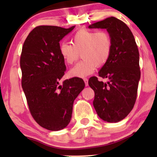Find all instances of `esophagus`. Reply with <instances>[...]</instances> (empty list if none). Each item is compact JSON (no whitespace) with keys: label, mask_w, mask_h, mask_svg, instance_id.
<instances>
[{"label":"esophagus","mask_w":157,"mask_h":157,"mask_svg":"<svg viewBox=\"0 0 157 157\" xmlns=\"http://www.w3.org/2000/svg\"><path fill=\"white\" fill-rule=\"evenodd\" d=\"M84 81L85 85H86V86H88V79H87V78H84Z\"/></svg>","instance_id":"obj_1"}]
</instances>
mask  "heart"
I'll list each match as a JSON object with an SVG mask.
<instances>
[{"mask_svg": "<svg viewBox=\"0 0 157 157\" xmlns=\"http://www.w3.org/2000/svg\"><path fill=\"white\" fill-rule=\"evenodd\" d=\"M72 44L63 42L59 50L61 57L68 65L73 64L82 54L83 60L69 71V75L76 78H84L94 73L96 66H104L112 50L111 36L105 30L80 29L73 36Z\"/></svg>", "mask_w": 157, "mask_h": 157, "instance_id": "b5f03b06", "label": "heart"}]
</instances>
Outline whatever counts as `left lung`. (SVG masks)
I'll use <instances>...</instances> for the list:
<instances>
[{
    "label": "left lung",
    "mask_w": 157,
    "mask_h": 157,
    "mask_svg": "<svg viewBox=\"0 0 157 157\" xmlns=\"http://www.w3.org/2000/svg\"><path fill=\"white\" fill-rule=\"evenodd\" d=\"M89 28L107 29L112 41L108 62L97 77L89 79L94 90V107L98 116L109 123H117L130 113L136 102L140 78L139 52L132 33L125 23L111 17L90 25Z\"/></svg>",
    "instance_id": "1"
}]
</instances>
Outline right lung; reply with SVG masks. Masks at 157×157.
Returning a JSON list of instances; mask_svg holds the SVG:
<instances>
[{"instance_id":"obj_1","label":"right lung","mask_w":157,"mask_h":157,"mask_svg":"<svg viewBox=\"0 0 157 157\" xmlns=\"http://www.w3.org/2000/svg\"><path fill=\"white\" fill-rule=\"evenodd\" d=\"M74 28L37 26L28 34L21 51V86L29 110L39 125L50 131H59L70 123L74 100L85 86L79 78L59 84L66 71L59 41Z\"/></svg>"}]
</instances>
